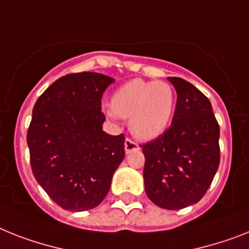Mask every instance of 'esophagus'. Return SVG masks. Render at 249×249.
<instances>
[{
  "mask_svg": "<svg viewBox=\"0 0 249 249\" xmlns=\"http://www.w3.org/2000/svg\"><path fill=\"white\" fill-rule=\"evenodd\" d=\"M139 149H140L139 145H137L135 141H132V140H129V139H126V141H124V151H126V154L132 153V151H137Z\"/></svg>",
  "mask_w": 249,
  "mask_h": 249,
  "instance_id": "esophagus-1",
  "label": "esophagus"
}]
</instances>
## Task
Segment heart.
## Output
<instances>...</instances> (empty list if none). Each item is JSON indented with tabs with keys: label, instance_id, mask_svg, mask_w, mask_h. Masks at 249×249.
Listing matches in <instances>:
<instances>
[{
	"label": "heart",
	"instance_id": "1",
	"mask_svg": "<svg viewBox=\"0 0 249 249\" xmlns=\"http://www.w3.org/2000/svg\"><path fill=\"white\" fill-rule=\"evenodd\" d=\"M177 106L176 91L164 81L131 80L114 92L110 118H129V129L140 140L150 141L166 131Z\"/></svg>",
	"mask_w": 249,
	"mask_h": 249
}]
</instances>
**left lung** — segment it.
Wrapping results in <instances>:
<instances>
[{
    "label": "left lung",
    "mask_w": 249,
    "mask_h": 249,
    "mask_svg": "<svg viewBox=\"0 0 249 249\" xmlns=\"http://www.w3.org/2000/svg\"><path fill=\"white\" fill-rule=\"evenodd\" d=\"M177 91L172 126L141 145L143 183L150 200L166 210L195 205L206 194L220 163V128L210 100L180 77H168Z\"/></svg>",
    "instance_id": "8db88e82"
}]
</instances>
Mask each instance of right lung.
I'll return each mask as SVG.
<instances>
[{"instance_id":"right-lung-1","label":"right lung","mask_w":249,"mask_h":249,"mask_svg":"<svg viewBox=\"0 0 249 249\" xmlns=\"http://www.w3.org/2000/svg\"><path fill=\"white\" fill-rule=\"evenodd\" d=\"M114 79L70 73L49 86L33 108L26 142L36 182L69 211L94 209L104 200L124 158V136L103 131V92Z\"/></svg>"}]
</instances>
